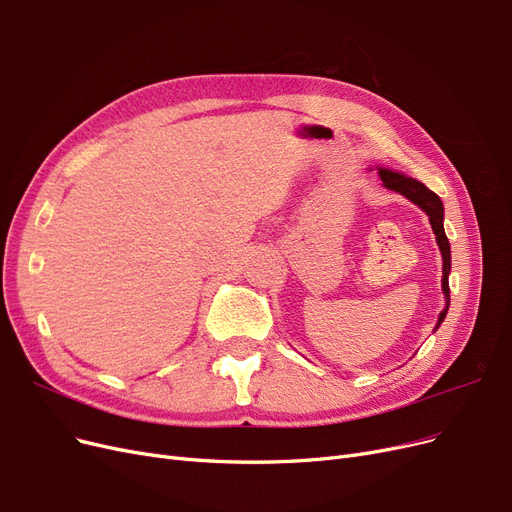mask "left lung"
Returning <instances> with one entry per match:
<instances>
[{
  "mask_svg": "<svg viewBox=\"0 0 512 512\" xmlns=\"http://www.w3.org/2000/svg\"><path fill=\"white\" fill-rule=\"evenodd\" d=\"M380 177L384 181V185L388 189H392V192H399L403 194L405 198H409L413 204H418L422 211L428 215L430 219V225H432V232L434 236H437V242H439V249H441V255H443V293H445V299H447V306L445 310L441 312L439 316V323H437V329L439 325L443 323V318L447 314V308H449V270H451V251H449V240L445 236V230H443V202L441 198L430 192V189L415 181L411 177H405L401 173H392V170L388 168H380Z\"/></svg>",
  "mask_w": 512,
  "mask_h": 512,
  "instance_id": "8db88e82",
  "label": "left lung"
}]
</instances>
